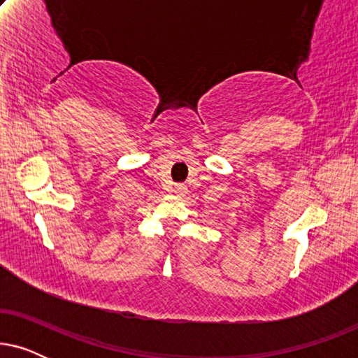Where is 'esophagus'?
Here are the masks:
<instances>
[{
	"label": "esophagus",
	"mask_w": 358,
	"mask_h": 358,
	"mask_svg": "<svg viewBox=\"0 0 358 358\" xmlns=\"http://www.w3.org/2000/svg\"><path fill=\"white\" fill-rule=\"evenodd\" d=\"M184 190H185L184 185H176L174 192H176V194H179V195H182V194H184Z\"/></svg>",
	"instance_id": "34e87169"
}]
</instances>
